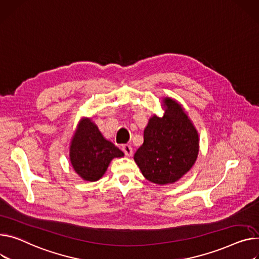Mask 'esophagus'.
Returning a JSON list of instances; mask_svg holds the SVG:
<instances>
[{
    "label": "esophagus",
    "mask_w": 259,
    "mask_h": 259,
    "mask_svg": "<svg viewBox=\"0 0 259 259\" xmlns=\"http://www.w3.org/2000/svg\"><path fill=\"white\" fill-rule=\"evenodd\" d=\"M122 150H123V152L125 153V155L126 156H131V155L133 154V150H132V147L130 146V145H124L123 147H122Z\"/></svg>",
    "instance_id": "esophagus-1"
}]
</instances>
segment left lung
<instances>
[{
	"label": "left lung",
	"instance_id": "left-lung-1",
	"mask_svg": "<svg viewBox=\"0 0 259 259\" xmlns=\"http://www.w3.org/2000/svg\"><path fill=\"white\" fill-rule=\"evenodd\" d=\"M163 116L153 115L144 131V144L134 160L144 177L159 185L174 183L194 165L199 153V135L178 102L162 101Z\"/></svg>",
	"mask_w": 259,
	"mask_h": 259
}]
</instances>
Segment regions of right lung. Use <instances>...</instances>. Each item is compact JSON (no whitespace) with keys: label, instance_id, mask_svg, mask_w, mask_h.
Here are the masks:
<instances>
[{"label":"right lung","instance_id":"right-lung-1","mask_svg":"<svg viewBox=\"0 0 259 259\" xmlns=\"http://www.w3.org/2000/svg\"><path fill=\"white\" fill-rule=\"evenodd\" d=\"M124 153L105 140L91 118H82L70 147V159L76 173L85 181H97L115 157Z\"/></svg>","mask_w":259,"mask_h":259}]
</instances>
